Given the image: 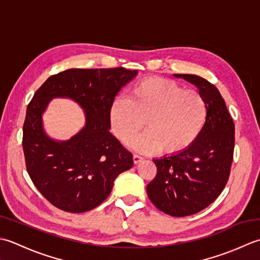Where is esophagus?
Masks as SVG:
<instances>
[{
	"label": "esophagus",
	"instance_id": "esophagus-1",
	"mask_svg": "<svg viewBox=\"0 0 260 260\" xmlns=\"http://www.w3.org/2000/svg\"><path fill=\"white\" fill-rule=\"evenodd\" d=\"M142 159H144V158H142L139 153H135L134 155V161H135V164H138V162H140Z\"/></svg>",
	"mask_w": 260,
	"mask_h": 260
}]
</instances>
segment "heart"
<instances>
[{"label":"heart","mask_w":260,"mask_h":260,"mask_svg":"<svg viewBox=\"0 0 260 260\" xmlns=\"http://www.w3.org/2000/svg\"><path fill=\"white\" fill-rule=\"evenodd\" d=\"M208 108L202 95L185 91L177 83L148 78L138 83L128 99L115 100L111 108V125L122 142L147 132L137 139V149L149 151L159 148L166 153L186 149L202 132Z\"/></svg>","instance_id":"1"}]
</instances>
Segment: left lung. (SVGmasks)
Listing matches in <instances>:
<instances>
[{
  "mask_svg": "<svg viewBox=\"0 0 260 260\" xmlns=\"http://www.w3.org/2000/svg\"><path fill=\"white\" fill-rule=\"evenodd\" d=\"M199 88L208 108L204 128L186 149L153 159L155 178L148 198L172 216L198 213L218 199L230 176L235 150V123L219 89L205 78L175 74Z\"/></svg>",
  "mask_w": 260,
  "mask_h": 260,
  "instance_id": "1",
  "label": "left lung"
}]
</instances>
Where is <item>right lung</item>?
I'll return each instance as SVG.
<instances>
[{
  "instance_id": "obj_1",
  "label": "right lung",
  "mask_w": 260,
  "mask_h": 260,
  "mask_svg": "<svg viewBox=\"0 0 260 260\" xmlns=\"http://www.w3.org/2000/svg\"><path fill=\"white\" fill-rule=\"evenodd\" d=\"M137 71L124 67L72 68L47 78L26 108L22 147L31 181L48 202L71 213L93 210L109 197L114 179L134 165L131 151L110 132L115 95ZM67 96L87 113L86 128L65 143L49 140L41 114L52 97Z\"/></svg>"
}]
</instances>
